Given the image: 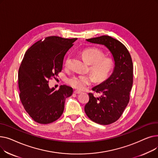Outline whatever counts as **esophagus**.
I'll return each instance as SVG.
<instances>
[{"label": "esophagus", "instance_id": "esophagus-1", "mask_svg": "<svg viewBox=\"0 0 158 158\" xmlns=\"http://www.w3.org/2000/svg\"><path fill=\"white\" fill-rule=\"evenodd\" d=\"M73 92H74V94H80L81 93V91H79V90H75Z\"/></svg>", "mask_w": 158, "mask_h": 158}]
</instances>
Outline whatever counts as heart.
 <instances>
[{
    "instance_id": "obj_1",
    "label": "heart",
    "mask_w": 158,
    "mask_h": 158,
    "mask_svg": "<svg viewBox=\"0 0 158 158\" xmlns=\"http://www.w3.org/2000/svg\"><path fill=\"white\" fill-rule=\"evenodd\" d=\"M84 60L90 64L89 70L92 73L90 74H81L73 76L67 79V83L75 89L82 90L87 86L92 85L94 81L102 82L110 76L112 72L114 61L111 57L104 56V53L101 50L97 48H89L85 49L81 52ZM70 57L69 56L66 60L64 66L69 67Z\"/></svg>"
}]
</instances>
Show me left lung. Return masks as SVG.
Instances as JSON below:
<instances>
[{
	"mask_svg": "<svg viewBox=\"0 0 158 158\" xmlns=\"http://www.w3.org/2000/svg\"><path fill=\"white\" fill-rule=\"evenodd\" d=\"M86 41L106 47L114 61L110 77L92 88L101 95L95 97L93 94H88L89 99L85 107V111L91 120L101 125H108L121 117L129 102L133 82L132 59L125 45L111 36L104 35Z\"/></svg>",
	"mask_w": 158,
	"mask_h": 158,
	"instance_id": "8db88e82",
	"label": "left lung"
}]
</instances>
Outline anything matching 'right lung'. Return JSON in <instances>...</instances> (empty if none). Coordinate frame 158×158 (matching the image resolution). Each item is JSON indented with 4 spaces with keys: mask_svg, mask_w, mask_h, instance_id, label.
I'll list each match as a JSON object with an SVG mask.
<instances>
[{
    "mask_svg": "<svg viewBox=\"0 0 158 158\" xmlns=\"http://www.w3.org/2000/svg\"><path fill=\"white\" fill-rule=\"evenodd\" d=\"M77 39L48 36L33 44L24 55L19 70V96L25 110L39 123L59 118L65 99L73 93L70 86L61 85L55 90L48 83L61 71L64 56Z\"/></svg>",
    "mask_w": 158,
    "mask_h": 158,
    "instance_id": "add662e5",
    "label": "right lung"
}]
</instances>
